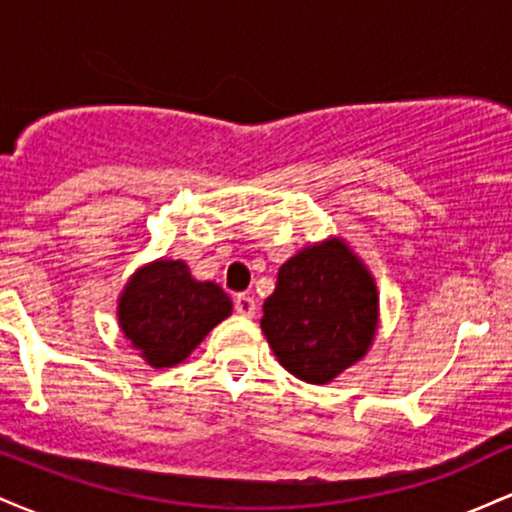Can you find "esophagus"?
Instances as JSON below:
<instances>
[{
    "mask_svg": "<svg viewBox=\"0 0 512 512\" xmlns=\"http://www.w3.org/2000/svg\"><path fill=\"white\" fill-rule=\"evenodd\" d=\"M233 305H236V313H240V315H248V317L255 315V310H257L255 298L248 296V293H238L236 301H233Z\"/></svg>",
    "mask_w": 512,
    "mask_h": 512,
    "instance_id": "obj_1",
    "label": "esophagus"
}]
</instances>
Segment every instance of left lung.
<instances>
[{"label": "left lung", "instance_id": "obj_1", "mask_svg": "<svg viewBox=\"0 0 512 512\" xmlns=\"http://www.w3.org/2000/svg\"><path fill=\"white\" fill-rule=\"evenodd\" d=\"M262 310V332L281 366L325 385L368 354L378 330V286L342 238H327L281 264Z\"/></svg>", "mask_w": 512, "mask_h": 512}]
</instances>
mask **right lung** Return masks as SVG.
Listing matches in <instances>:
<instances>
[{
	"label": "right lung",
	"instance_id": "add662e5",
	"mask_svg": "<svg viewBox=\"0 0 512 512\" xmlns=\"http://www.w3.org/2000/svg\"><path fill=\"white\" fill-rule=\"evenodd\" d=\"M231 313L233 303L221 286L192 279L182 260L137 269L117 301L122 334L154 368L178 366Z\"/></svg>",
	"mask_w": 512,
	"mask_h": 512
}]
</instances>
